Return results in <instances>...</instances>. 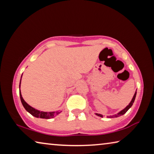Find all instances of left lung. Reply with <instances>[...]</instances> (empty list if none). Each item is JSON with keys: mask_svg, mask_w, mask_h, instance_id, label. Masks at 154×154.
Listing matches in <instances>:
<instances>
[{"mask_svg": "<svg viewBox=\"0 0 154 154\" xmlns=\"http://www.w3.org/2000/svg\"><path fill=\"white\" fill-rule=\"evenodd\" d=\"M136 95H137V92H135L134 94V96H133V98H132V100L130 101V103H129V105H128V106H126V107H125V109H124L123 110H122L121 111H119L118 113H117V114H116V115H113V116H107V118H118V117L121 116H122V115H124V113H126V112H127V111L128 110V109H129L130 107H131V106H132V105H133V103H134V100H135V98H136ZM96 116H99V117H101V118H103V115L98 114V113H96Z\"/></svg>", "mask_w": 154, "mask_h": 154, "instance_id": "obj_1", "label": "left lung"}]
</instances>
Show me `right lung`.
Here are the masks:
<instances>
[{"instance_id":"obj_1","label":"right lung","mask_w":154,"mask_h":154,"mask_svg":"<svg viewBox=\"0 0 154 154\" xmlns=\"http://www.w3.org/2000/svg\"><path fill=\"white\" fill-rule=\"evenodd\" d=\"M22 79V77H21ZM20 84H21V79H20V99H21V102L22 103V105L24 106V107L25 108L26 110L28 113H30L32 116H33L35 118H43V119H50V118H53L54 117L56 116L57 115H58L59 113H60V111H51V112H45V111H41L39 110H37L35 108L32 107V106H30L28 103H26V101L24 100L23 98L22 94H21L20 92Z\"/></svg>"}]
</instances>
